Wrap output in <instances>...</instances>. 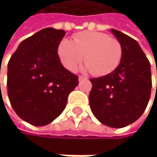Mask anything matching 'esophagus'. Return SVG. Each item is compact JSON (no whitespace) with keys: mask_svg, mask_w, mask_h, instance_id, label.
<instances>
[{"mask_svg":"<svg viewBox=\"0 0 157 157\" xmlns=\"http://www.w3.org/2000/svg\"><path fill=\"white\" fill-rule=\"evenodd\" d=\"M85 79H86V78L83 77V76H79V77H78V80H79V81H83V80H85Z\"/></svg>","mask_w":157,"mask_h":157,"instance_id":"obj_1","label":"esophagus"}]
</instances>
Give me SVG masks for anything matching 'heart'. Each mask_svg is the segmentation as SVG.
Here are the masks:
<instances>
[{"label": "heart", "instance_id": "b5f03b06", "mask_svg": "<svg viewBox=\"0 0 157 157\" xmlns=\"http://www.w3.org/2000/svg\"><path fill=\"white\" fill-rule=\"evenodd\" d=\"M62 65L74 71L85 57L86 70L96 76L112 73L121 61L122 49L120 42L101 32L86 31L74 36L73 42L63 39L57 48Z\"/></svg>", "mask_w": 157, "mask_h": 157}]
</instances>
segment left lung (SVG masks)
Masks as SVG:
<instances>
[{
    "instance_id": "obj_1",
    "label": "left lung",
    "mask_w": 157,
    "mask_h": 157,
    "mask_svg": "<svg viewBox=\"0 0 157 157\" xmlns=\"http://www.w3.org/2000/svg\"><path fill=\"white\" fill-rule=\"evenodd\" d=\"M121 45L122 56L112 73L92 78L89 105L102 124L121 128L135 122L145 111L151 96V65L140 44L118 30L111 29Z\"/></svg>"
}]
</instances>
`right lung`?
<instances>
[{
  "label": "right lung",
  "mask_w": 157,
  "mask_h": 157,
  "mask_svg": "<svg viewBox=\"0 0 157 157\" xmlns=\"http://www.w3.org/2000/svg\"><path fill=\"white\" fill-rule=\"evenodd\" d=\"M64 30L42 29L27 37L12 55L7 68V93L17 115L35 126L56 120L67 105L78 76L66 70L57 48Z\"/></svg>",
  "instance_id": "add662e5"
}]
</instances>
